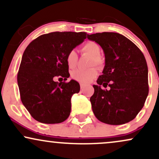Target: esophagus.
<instances>
[{"mask_svg": "<svg viewBox=\"0 0 159 159\" xmlns=\"http://www.w3.org/2000/svg\"><path fill=\"white\" fill-rule=\"evenodd\" d=\"M80 87H81V90H83V89L85 87V85L84 84H80Z\"/></svg>", "mask_w": 159, "mask_h": 159, "instance_id": "34e87169", "label": "esophagus"}]
</instances>
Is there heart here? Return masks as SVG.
I'll return each instance as SVG.
<instances>
[{"label":"heart","mask_w":159,"mask_h":159,"mask_svg":"<svg viewBox=\"0 0 159 159\" xmlns=\"http://www.w3.org/2000/svg\"><path fill=\"white\" fill-rule=\"evenodd\" d=\"M82 52L86 54H90L92 56V59L90 61V66H102L103 64V60L100 56L101 49L100 46L95 42H87L82 46ZM78 57L76 52L74 50L70 51L66 56V63L69 68H74L77 63ZM98 72L96 68H91L87 70H81L78 69L72 72V77L74 80L80 83L88 84L94 79L97 75Z\"/></svg>","instance_id":"obj_1"}]
</instances>
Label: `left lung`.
Returning <instances> with one entry per match:
<instances>
[{
	"mask_svg": "<svg viewBox=\"0 0 159 159\" xmlns=\"http://www.w3.org/2000/svg\"><path fill=\"white\" fill-rule=\"evenodd\" d=\"M102 48L105 65L93 85L90 97L96 117L109 125L132 121L141 110L149 93L148 67L141 51L131 40L117 33L87 35ZM110 90H102L101 85Z\"/></svg>",
	"mask_w": 159,
	"mask_h": 159,
	"instance_id": "left-lung-1",
	"label": "left lung"
}]
</instances>
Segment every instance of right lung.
<instances>
[{
  "instance_id": "add662e5",
  "label": "right lung",
  "mask_w": 159,
  "mask_h": 159,
  "mask_svg": "<svg viewBox=\"0 0 159 159\" xmlns=\"http://www.w3.org/2000/svg\"><path fill=\"white\" fill-rule=\"evenodd\" d=\"M87 38L85 32H52L33 40L24 52L17 75L24 106L38 122L60 123L69 117L71 98L80 85L54 81L69 77L66 56Z\"/></svg>"
}]
</instances>
